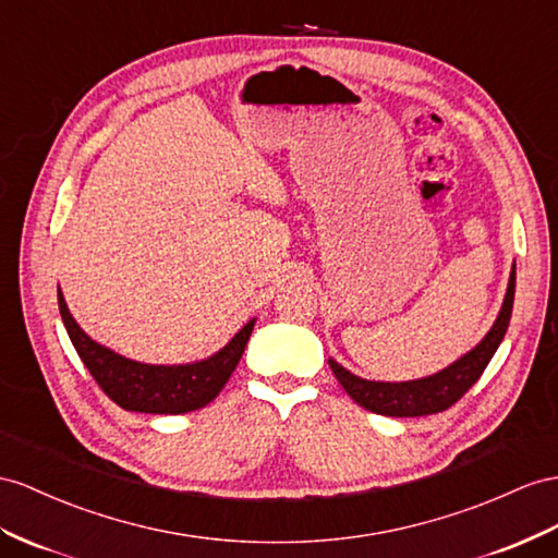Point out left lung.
Listing matches in <instances>:
<instances>
[{
  "label": "left lung",
  "instance_id": "1",
  "mask_svg": "<svg viewBox=\"0 0 558 558\" xmlns=\"http://www.w3.org/2000/svg\"><path fill=\"white\" fill-rule=\"evenodd\" d=\"M513 290H517V264L511 266L505 302L490 332L481 339V344L464 353L460 361H454L436 375L412 381H369L351 375L347 367H341L337 361L330 359L332 373L355 403L369 412H377V415L422 417L448 410L474 387L483 375V369L488 367L497 347L502 344L513 308Z\"/></svg>",
  "mask_w": 558,
  "mask_h": 558
}]
</instances>
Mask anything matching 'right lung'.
Segmentation results:
<instances>
[{"label":"right lung","instance_id":"1","mask_svg":"<svg viewBox=\"0 0 558 558\" xmlns=\"http://www.w3.org/2000/svg\"><path fill=\"white\" fill-rule=\"evenodd\" d=\"M59 308L70 341L87 365L98 387L110 401L132 412L150 415H183L205 408L226 387L254 330V318L228 341V344L205 361L185 365H148L98 344L70 316L65 299L59 290Z\"/></svg>","mask_w":558,"mask_h":558}]
</instances>
